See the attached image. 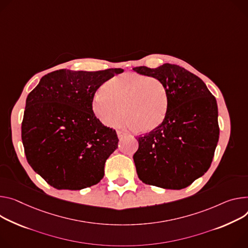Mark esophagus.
Segmentation results:
<instances>
[{
	"instance_id": "obj_1",
	"label": "esophagus",
	"mask_w": 248,
	"mask_h": 248,
	"mask_svg": "<svg viewBox=\"0 0 248 248\" xmlns=\"http://www.w3.org/2000/svg\"><path fill=\"white\" fill-rule=\"evenodd\" d=\"M117 134H118V138H119V140H123L124 137H125V133L124 132H123V131H118L117 132Z\"/></svg>"
}]
</instances>
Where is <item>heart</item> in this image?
<instances>
[{"label": "heart", "instance_id": "obj_1", "mask_svg": "<svg viewBox=\"0 0 248 248\" xmlns=\"http://www.w3.org/2000/svg\"><path fill=\"white\" fill-rule=\"evenodd\" d=\"M101 91L93 98L92 109L108 127L118 126L124 115L126 128L143 132L154 130L165 120L169 105L167 90L155 77L125 73L105 82Z\"/></svg>", "mask_w": 248, "mask_h": 248}]
</instances>
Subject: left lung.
I'll use <instances>...</instances> for the list:
<instances>
[{"mask_svg": "<svg viewBox=\"0 0 248 248\" xmlns=\"http://www.w3.org/2000/svg\"><path fill=\"white\" fill-rule=\"evenodd\" d=\"M132 69L159 79L169 100L163 123L137 138V173L145 184L184 189L204 175L213 161L219 136L217 100L198 76L178 65Z\"/></svg>", "mask_w": 248, "mask_h": 248, "instance_id": "1", "label": "left lung"}]
</instances>
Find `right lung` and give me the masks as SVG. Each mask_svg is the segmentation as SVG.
I'll return each instance as SVG.
<instances>
[{"label":"right lung","instance_id":"1","mask_svg":"<svg viewBox=\"0 0 248 248\" xmlns=\"http://www.w3.org/2000/svg\"><path fill=\"white\" fill-rule=\"evenodd\" d=\"M123 72L60 69L44 75L29 94L21 140L29 164L50 186L81 190L103 179L119 139L96 118L92 102L102 84Z\"/></svg>","mask_w":248,"mask_h":248}]
</instances>
